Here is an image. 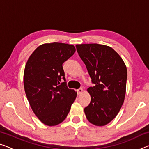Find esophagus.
<instances>
[{"mask_svg": "<svg viewBox=\"0 0 149 149\" xmlns=\"http://www.w3.org/2000/svg\"><path fill=\"white\" fill-rule=\"evenodd\" d=\"M83 89L82 88H79L78 90H77V94H81L82 92H83Z\"/></svg>", "mask_w": 149, "mask_h": 149, "instance_id": "obj_1", "label": "esophagus"}]
</instances>
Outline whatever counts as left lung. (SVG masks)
<instances>
[{"label": "left lung", "instance_id": "8db88e82", "mask_svg": "<svg viewBox=\"0 0 149 149\" xmlns=\"http://www.w3.org/2000/svg\"><path fill=\"white\" fill-rule=\"evenodd\" d=\"M95 84L88 89L91 102L84 108L88 121L104 126L112 120L124 103L127 70L123 59L110 47L97 43L76 45Z\"/></svg>", "mask_w": 149, "mask_h": 149}]
</instances>
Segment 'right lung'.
I'll use <instances>...</instances> for the list:
<instances>
[{"mask_svg": "<svg viewBox=\"0 0 149 149\" xmlns=\"http://www.w3.org/2000/svg\"><path fill=\"white\" fill-rule=\"evenodd\" d=\"M75 52L73 45L43 44L26 63L23 79L26 97L35 114L47 126L62 123L77 96L74 90L68 88L62 65Z\"/></svg>", "mask_w": 149, "mask_h": 149, "instance_id": "obj_1", "label": "right lung"}]
</instances>
